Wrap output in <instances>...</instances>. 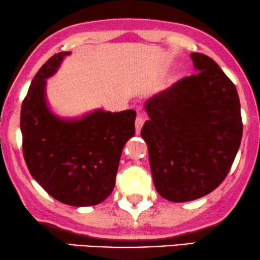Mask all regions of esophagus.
<instances>
[{
    "label": "esophagus",
    "instance_id": "esophagus-1",
    "mask_svg": "<svg viewBox=\"0 0 260 260\" xmlns=\"http://www.w3.org/2000/svg\"><path fill=\"white\" fill-rule=\"evenodd\" d=\"M144 116L143 115H137L136 117V120H135V127H136V133L140 134V131L142 129V126H143L144 124Z\"/></svg>",
    "mask_w": 260,
    "mask_h": 260
}]
</instances>
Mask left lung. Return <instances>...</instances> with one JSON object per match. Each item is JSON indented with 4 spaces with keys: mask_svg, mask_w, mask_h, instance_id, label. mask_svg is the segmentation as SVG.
<instances>
[{
    "mask_svg": "<svg viewBox=\"0 0 260 260\" xmlns=\"http://www.w3.org/2000/svg\"><path fill=\"white\" fill-rule=\"evenodd\" d=\"M197 73L145 103L141 135L156 190L172 202L197 200L225 180L243 136L237 88L218 63L191 53Z\"/></svg>",
    "mask_w": 260,
    "mask_h": 260,
    "instance_id": "left-lung-1",
    "label": "left lung"
}]
</instances>
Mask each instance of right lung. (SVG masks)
Wrapping results in <instances>:
<instances>
[{
	"label": "right lung",
	"instance_id": "obj_1",
	"mask_svg": "<svg viewBox=\"0 0 260 260\" xmlns=\"http://www.w3.org/2000/svg\"><path fill=\"white\" fill-rule=\"evenodd\" d=\"M70 52L51 56L31 80L21 108L23 157L34 180L65 205L85 207L112 193L124 145L135 135L134 110L98 109L81 118H61L46 101V79Z\"/></svg>",
	"mask_w": 260,
	"mask_h": 260
}]
</instances>
